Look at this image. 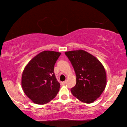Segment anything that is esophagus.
Instances as JSON below:
<instances>
[{"instance_id":"1","label":"esophagus","mask_w":127,"mask_h":127,"mask_svg":"<svg viewBox=\"0 0 127 127\" xmlns=\"http://www.w3.org/2000/svg\"><path fill=\"white\" fill-rule=\"evenodd\" d=\"M61 84H62V85H65V84H66V81H63V82L61 83Z\"/></svg>"}]
</instances>
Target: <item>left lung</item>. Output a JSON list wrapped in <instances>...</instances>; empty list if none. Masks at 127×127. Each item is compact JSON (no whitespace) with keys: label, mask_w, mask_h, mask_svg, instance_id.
<instances>
[{"label":"left lung","mask_w":127,"mask_h":127,"mask_svg":"<svg viewBox=\"0 0 127 127\" xmlns=\"http://www.w3.org/2000/svg\"><path fill=\"white\" fill-rule=\"evenodd\" d=\"M73 67L76 84L70 91L73 95L86 103L94 102L106 86V74L98 59L82 50L65 53Z\"/></svg>","instance_id":"left-lung-1"}]
</instances>
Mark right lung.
<instances>
[{
  "instance_id": "add662e5",
  "label": "right lung",
  "mask_w": 127,
  "mask_h": 127,
  "mask_svg": "<svg viewBox=\"0 0 127 127\" xmlns=\"http://www.w3.org/2000/svg\"><path fill=\"white\" fill-rule=\"evenodd\" d=\"M61 53L44 51L31 60L22 73L21 85L26 95L34 103L43 105L56 96L60 83L54 69Z\"/></svg>"
}]
</instances>
